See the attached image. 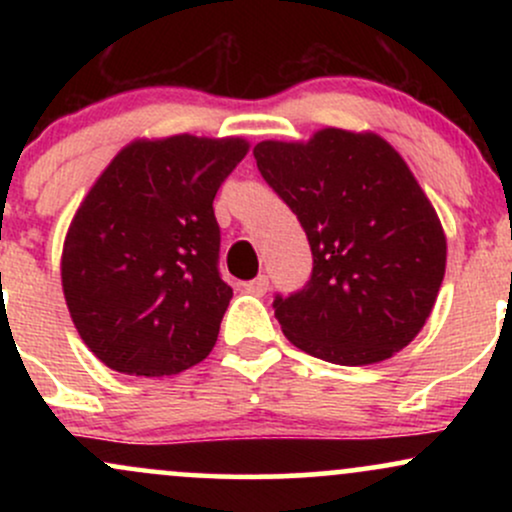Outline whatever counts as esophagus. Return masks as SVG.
<instances>
[{"label":"esophagus","instance_id":"esophagus-1","mask_svg":"<svg viewBox=\"0 0 512 512\" xmlns=\"http://www.w3.org/2000/svg\"><path fill=\"white\" fill-rule=\"evenodd\" d=\"M243 289L248 291V293H255V296H264V293H267V289H269V279L264 274H260V276H257V279L245 281Z\"/></svg>","mask_w":512,"mask_h":512}]
</instances>
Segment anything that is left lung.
I'll return each instance as SVG.
<instances>
[{
  "mask_svg": "<svg viewBox=\"0 0 512 512\" xmlns=\"http://www.w3.org/2000/svg\"><path fill=\"white\" fill-rule=\"evenodd\" d=\"M267 185L301 221L313 274L274 298L281 332L305 354L368 366L426 325L445 276V233L404 158L373 132L325 127L308 142L252 149Z\"/></svg>",
  "mask_w": 512,
  "mask_h": 512,
  "instance_id": "obj_1",
  "label": "left lung"
}]
</instances>
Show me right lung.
Listing matches in <instances>:
<instances>
[{"instance_id":"1","label":"right lung","mask_w":512,"mask_h":512,"mask_svg":"<svg viewBox=\"0 0 512 512\" xmlns=\"http://www.w3.org/2000/svg\"><path fill=\"white\" fill-rule=\"evenodd\" d=\"M248 149L240 137L137 139L93 182L64 238L62 289L108 368L175 375L214 349L233 298L214 197Z\"/></svg>"}]
</instances>
